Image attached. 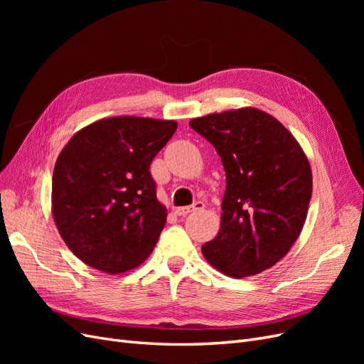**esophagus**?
<instances>
[{"label":"esophagus","instance_id":"1","mask_svg":"<svg viewBox=\"0 0 364 364\" xmlns=\"http://www.w3.org/2000/svg\"><path fill=\"white\" fill-rule=\"evenodd\" d=\"M205 208V205L202 202H196L191 206H183V208H178L176 209V214L178 215H188L191 213H197V211H202Z\"/></svg>","mask_w":364,"mask_h":364}]
</instances>
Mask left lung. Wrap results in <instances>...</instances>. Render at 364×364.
Instances as JSON below:
<instances>
[{"label": "left lung", "instance_id": "obj_1", "mask_svg": "<svg viewBox=\"0 0 364 364\" xmlns=\"http://www.w3.org/2000/svg\"><path fill=\"white\" fill-rule=\"evenodd\" d=\"M190 126L215 147L226 173L222 225L203 257L230 278L273 267L301 235L311 200V167L299 142L257 107L197 117Z\"/></svg>", "mask_w": 364, "mask_h": 364}]
</instances>
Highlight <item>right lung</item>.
<instances>
[{
    "mask_svg": "<svg viewBox=\"0 0 364 364\" xmlns=\"http://www.w3.org/2000/svg\"><path fill=\"white\" fill-rule=\"evenodd\" d=\"M178 129L174 119L112 117L80 129L53 171L51 213L65 245L109 274L138 267L167 222L150 164Z\"/></svg>",
    "mask_w": 364,
    "mask_h": 364,
    "instance_id": "obj_1",
    "label": "right lung"
}]
</instances>
